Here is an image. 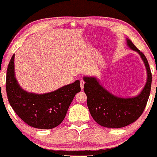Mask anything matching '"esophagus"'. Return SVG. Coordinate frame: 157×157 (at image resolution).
<instances>
[{"label":"esophagus","instance_id":"obj_1","mask_svg":"<svg viewBox=\"0 0 157 157\" xmlns=\"http://www.w3.org/2000/svg\"><path fill=\"white\" fill-rule=\"evenodd\" d=\"M84 83H85L84 81H83V79H81V80H80V86H81V90L83 89V86H84Z\"/></svg>","mask_w":157,"mask_h":157}]
</instances>
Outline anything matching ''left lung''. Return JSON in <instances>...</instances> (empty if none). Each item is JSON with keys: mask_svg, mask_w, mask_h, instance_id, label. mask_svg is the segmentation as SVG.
Instances as JSON below:
<instances>
[{"mask_svg": "<svg viewBox=\"0 0 157 157\" xmlns=\"http://www.w3.org/2000/svg\"><path fill=\"white\" fill-rule=\"evenodd\" d=\"M128 48L140 56L147 69V82L138 95L134 97H119L102 86L94 76H83L84 92L87 96V106L96 123L107 128H119L129 125L140 117L149 99L151 86V73L144 53L126 38Z\"/></svg>", "mask_w": 157, "mask_h": 157, "instance_id": "left-lung-1", "label": "left lung"}]
</instances>
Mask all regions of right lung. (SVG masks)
Wrapping results in <instances>:
<instances>
[{
    "label": "right lung",
    "mask_w": 157,
    "mask_h": 157,
    "mask_svg": "<svg viewBox=\"0 0 157 157\" xmlns=\"http://www.w3.org/2000/svg\"><path fill=\"white\" fill-rule=\"evenodd\" d=\"M15 54L8 64L6 93L10 106L28 125L36 128L51 129L63 121L75 95L81 91L80 81L63 86L46 94L28 92L20 86L15 76Z\"/></svg>",
    "instance_id": "obj_1"
}]
</instances>
